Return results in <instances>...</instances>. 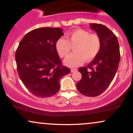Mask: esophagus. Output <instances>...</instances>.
<instances>
[{
	"mask_svg": "<svg viewBox=\"0 0 133 133\" xmlns=\"http://www.w3.org/2000/svg\"><path fill=\"white\" fill-rule=\"evenodd\" d=\"M77 69H71V72H75V71H77Z\"/></svg>",
	"mask_w": 133,
	"mask_h": 133,
	"instance_id": "obj_1",
	"label": "esophagus"
}]
</instances>
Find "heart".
I'll use <instances>...</instances> for the list:
<instances>
[{"instance_id":"heart-1","label":"heart","mask_w":133,"mask_h":133,"mask_svg":"<svg viewBox=\"0 0 133 133\" xmlns=\"http://www.w3.org/2000/svg\"><path fill=\"white\" fill-rule=\"evenodd\" d=\"M74 47L73 54L65 58L64 64L71 68L78 66L86 61L94 59L101 48V40L97 34L88 30L76 29L68 35V41L59 38L56 42V49L61 57L66 56Z\"/></svg>"}]
</instances>
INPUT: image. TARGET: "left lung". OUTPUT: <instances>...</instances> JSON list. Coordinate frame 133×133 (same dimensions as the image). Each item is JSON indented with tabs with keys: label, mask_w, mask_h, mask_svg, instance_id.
<instances>
[{
	"label": "left lung",
	"mask_w": 133,
	"mask_h": 133,
	"mask_svg": "<svg viewBox=\"0 0 133 133\" xmlns=\"http://www.w3.org/2000/svg\"><path fill=\"white\" fill-rule=\"evenodd\" d=\"M90 27L100 37L101 48L87 67L78 69L82 79L76 86L83 95L94 97L103 93L113 80L119 63L120 51L117 37L108 27L99 24H91Z\"/></svg>",
	"instance_id": "obj_1"
}]
</instances>
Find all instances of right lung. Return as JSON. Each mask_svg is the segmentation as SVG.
I'll use <instances>...</instances> for the list:
<instances>
[{
  "label": "right lung",
  "instance_id": "obj_1",
  "mask_svg": "<svg viewBox=\"0 0 133 133\" xmlns=\"http://www.w3.org/2000/svg\"><path fill=\"white\" fill-rule=\"evenodd\" d=\"M62 35V29L41 27L22 38L16 52L17 69L24 86L33 95L47 97L60 88L59 81L71 72L62 65L56 49V42Z\"/></svg>",
  "mask_w": 133,
  "mask_h": 133
}]
</instances>
